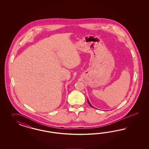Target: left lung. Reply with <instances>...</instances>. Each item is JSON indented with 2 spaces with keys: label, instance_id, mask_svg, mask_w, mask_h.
<instances>
[{
  "label": "left lung",
  "instance_id": "left-lung-1",
  "mask_svg": "<svg viewBox=\"0 0 149 149\" xmlns=\"http://www.w3.org/2000/svg\"><path fill=\"white\" fill-rule=\"evenodd\" d=\"M87 102H88V104H90V105L91 107H92V108H94V107H93V106H92V105H91V104L90 103V102H89V100H88V99H87Z\"/></svg>",
  "mask_w": 149,
  "mask_h": 149
}]
</instances>
